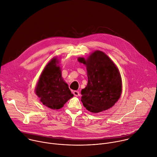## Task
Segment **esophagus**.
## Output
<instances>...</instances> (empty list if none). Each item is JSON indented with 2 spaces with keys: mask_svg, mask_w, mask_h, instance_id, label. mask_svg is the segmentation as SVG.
<instances>
[{
  "mask_svg": "<svg viewBox=\"0 0 157 157\" xmlns=\"http://www.w3.org/2000/svg\"><path fill=\"white\" fill-rule=\"evenodd\" d=\"M73 93L74 95L75 96V97H78L80 95V93L78 91H77V90H75L73 91Z\"/></svg>",
  "mask_w": 157,
  "mask_h": 157,
  "instance_id": "esophagus-1",
  "label": "esophagus"
}]
</instances>
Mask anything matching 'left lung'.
Returning a JSON list of instances; mask_svg holds the SVG:
<instances>
[{"label": "left lung", "mask_w": 157, "mask_h": 157, "mask_svg": "<svg viewBox=\"0 0 157 157\" xmlns=\"http://www.w3.org/2000/svg\"><path fill=\"white\" fill-rule=\"evenodd\" d=\"M78 61L86 67L88 83L81 91V101L86 109L93 113L107 110L119 99L122 80L119 71L111 59L103 52L95 51L86 59Z\"/></svg>", "instance_id": "obj_1"}]
</instances>
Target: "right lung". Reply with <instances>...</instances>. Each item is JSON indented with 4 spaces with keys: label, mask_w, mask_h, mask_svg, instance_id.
<instances>
[{
    "label": "right lung",
    "mask_w": 157,
    "mask_h": 157,
    "mask_svg": "<svg viewBox=\"0 0 157 157\" xmlns=\"http://www.w3.org/2000/svg\"><path fill=\"white\" fill-rule=\"evenodd\" d=\"M59 60L52 58L43 69L37 83L35 93L40 101L46 106L59 109L74 95L67 83L62 77Z\"/></svg>",
    "instance_id": "obj_1"
}]
</instances>
